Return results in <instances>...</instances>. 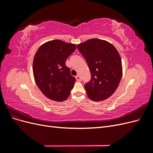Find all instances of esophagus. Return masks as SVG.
I'll return each instance as SVG.
<instances>
[{
	"mask_svg": "<svg viewBox=\"0 0 153 153\" xmlns=\"http://www.w3.org/2000/svg\"><path fill=\"white\" fill-rule=\"evenodd\" d=\"M76 80L77 82H81L82 81V79H81V77L79 76V75H77L76 76Z\"/></svg>",
	"mask_w": 153,
	"mask_h": 153,
	"instance_id": "1",
	"label": "esophagus"
}]
</instances>
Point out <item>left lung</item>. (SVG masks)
Here are the masks:
<instances>
[{"label": "left lung", "instance_id": "8db88e82", "mask_svg": "<svg viewBox=\"0 0 153 153\" xmlns=\"http://www.w3.org/2000/svg\"><path fill=\"white\" fill-rule=\"evenodd\" d=\"M77 48L86 60L91 80L84 85L87 96L100 101L112 96L121 81V56L114 46L105 40L94 38L78 44Z\"/></svg>", "mask_w": 153, "mask_h": 153}]
</instances>
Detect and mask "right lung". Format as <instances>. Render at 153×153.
I'll list each match as a JSON object with an SVG mask.
<instances>
[{
  "mask_svg": "<svg viewBox=\"0 0 153 153\" xmlns=\"http://www.w3.org/2000/svg\"><path fill=\"white\" fill-rule=\"evenodd\" d=\"M75 50V44L55 39L45 43L37 50L32 66L34 78L48 99L61 102L70 94L76 79L66 66V61Z\"/></svg>",
  "mask_w": 153,
  "mask_h": 153,
  "instance_id": "right-lung-1",
  "label": "right lung"
}]
</instances>
